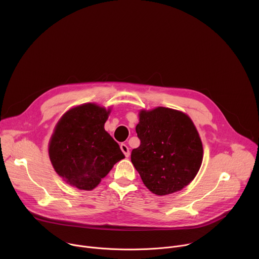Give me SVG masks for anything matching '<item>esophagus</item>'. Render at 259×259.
<instances>
[{
	"label": "esophagus",
	"mask_w": 259,
	"mask_h": 259,
	"mask_svg": "<svg viewBox=\"0 0 259 259\" xmlns=\"http://www.w3.org/2000/svg\"><path fill=\"white\" fill-rule=\"evenodd\" d=\"M120 147H121L122 152L124 153L125 157H126V158H128V157L130 156V151H129V147H128L126 144H124V143H122V144L120 145Z\"/></svg>",
	"instance_id": "esophagus-1"
}]
</instances>
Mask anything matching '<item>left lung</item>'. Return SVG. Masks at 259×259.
Returning <instances> with one entry per match:
<instances>
[{
  "label": "left lung",
  "mask_w": 259,
  "mask_h": 259,
  "mask_svg": "<svg viewBox=\"0 0 259 259\" xmlns=\"http://www.w3.org/2000/svg\"><path fill=\"white\" fill-rule=\"evenodd\" d=\"M136 133L140 145L132 151L131 162L152 193L170 195L195 178L203 160V145L188 115L163 106L142 109Z\"/></svg>",
  "instance_id": "left-lung-1"
}]
</instances>
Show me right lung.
Segmentation results:
<instances>
[{"instance_id":"add662e5","label":"right lung","mask_w":259,"mask_h":259,"mask_svg":"<svg viewBox=\"0 0 259 259\" xmlns=\"http://www.w3.org/2000/svg\"><path fill=\"white\" fill-rule=\"evenodd\" d=\"M110 109L95 103L72 107L58 121L49 142L56 173L70 186L91 191L125 156L104 130Z\"/></svg>"}]
</instances>
